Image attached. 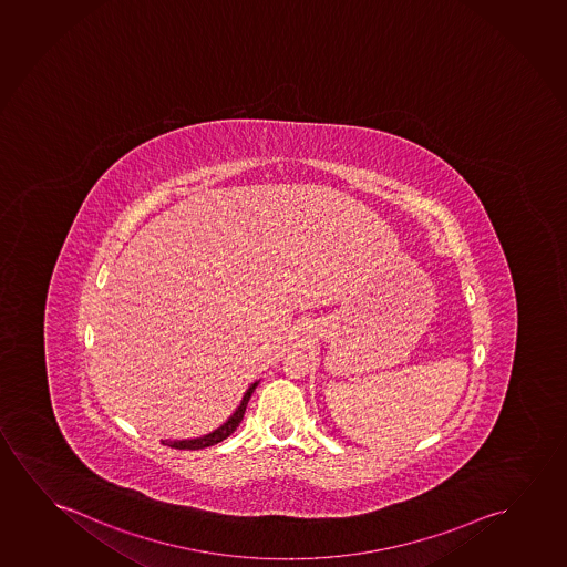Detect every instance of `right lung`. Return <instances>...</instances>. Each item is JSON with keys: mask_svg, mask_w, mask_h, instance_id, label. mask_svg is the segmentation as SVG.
Wrapping results in <instances>:
<instances>
[{"mask_svg": "<svg viewBox=\"0 0 567 567\" xmlns=\"http://www.w3.org/2000/svg\"><path fill=\"white\" fill-rule=\"evenodd\" d=\"M259 382H254L251 386L247 388L246 395H244V400L239 403L238 410L231 413L230 419L220 425V427L213 431V433H208L205 436H198V439H187V441H169V446L172 449H179V451H198V449H206V446H213V444H218L224 441V439H228V436L238 429L239 423H241V419H244V413H246L247 402H249V398L254 394L255 388H257Z\"/></svg>", "mask_w": 567, "mask_h": 567, "instance_id": "1", "label": "right lung"}]
</instances>
